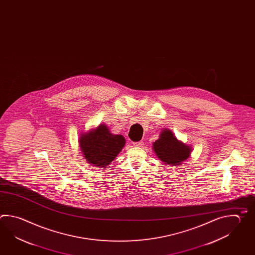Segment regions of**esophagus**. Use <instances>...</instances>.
<instances>
[{
    "label": "esophagus",
    "instance_id": "1",
    "mask_svg": "<svg viewBox=\"0 0 255 255\" xmlns=\"http://www.w3.org/2000/svg\"><path fill=\"white\" fill-rule=\"evenodd\" d=\"M133 145L136 146V147H141L143 145V141L140 140V141H137V142H133Z\"/></svg>",
    "mask_w": 255,
    "mask_h": 255
}]
</instances>
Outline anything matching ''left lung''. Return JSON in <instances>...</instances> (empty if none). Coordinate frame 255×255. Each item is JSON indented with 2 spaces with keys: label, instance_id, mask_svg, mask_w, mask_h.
I'll return each mask as SVG.
<instances>
[{
  "label": "left lung",
  "instance_id": "8db88e82",
  "mask_svg": "<svg viewBox=\"0 0 255 255\" xmlns=\"http://www.w3.org/2000/svg\"><path fill=\"white\" fill-rule=\"evenodd\" d=\"M153 150L161 161L170 165L182 163L191 154V148L177 140L172 131L167 129L153 142Z\"/></svg>",
  "mask_w": 255,
  "mask_h": 255
}]
</instances>
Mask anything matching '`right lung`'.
<instances>
[{
  "mask_svg": "<svg viewBox=\"0 0 255 255\" xmlns=\"http://www.w3.org/2000/svg\"><path fill=\"white\" fill-rule=\"evenodd\" d=\"M80 147L84 158L98 167H105L113 162L125 144L123 135L112 134L106 125H100L96 130L80 137Z\"/></svg>",
  "mask_w": 255,
  "mask_h": 255,
  "instance_id": "right-lung-1",
  "label": "right lung"
}]
</instances>
